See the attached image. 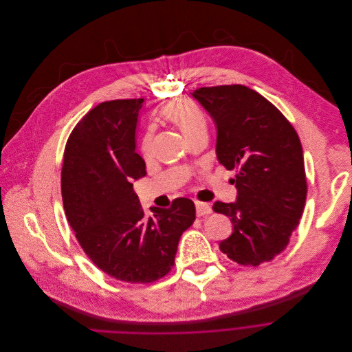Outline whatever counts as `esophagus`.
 Instances as JSON below:
<instances>
[{"mask_svg":"<svg viewBox=\"0 0 352 352\" xmlns=\"http://www.w3.org/2000/svg\"><path fill=\"white\" fill-rule=\"evenodd\" d=\"M195 212H197V217H204V215H208L212 212V208H210V205L208 202L195 201Z\"/></svg>","mask_w":352,"mask_h":352,"instance_id":"obj_1","label":"esophagus"}]
</instances>
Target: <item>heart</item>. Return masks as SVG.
Returning <instances> with one entry per match:
<instances>
[{
    "label": "heart",
    "instance_id": "1",
    "mask_svg": "<svg viewBox=\"0 0 352 352\" xmlns=\"http://www.w3.org/2000/svg\"><path fill=\"white\" fill-rule=\"evenodd\" d=\"M161 115L169 122L175 123L190 140L201 133L208 131V120L205 113L191 101L176 100L166 104L161 109ZM153 151V133L147 131L142 142V153L150 157Z\"/></svg>",
    "mask_w": 352,
    "mask_h": 352
}]
</instances>
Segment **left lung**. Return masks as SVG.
<instances>
[{"label": "left lung", "mask_w": 352, "mask_h": 352, "mask_svg": "<svg viewBox=\"0 0 352 352\" xmlns=\"http://www.w3.org/2000/svg\"><path fill=\"white\" fill-rule=\"evenodd\" d=\"M192 97L217 124L219 162L236 170V202L214 204L215 212L233 223L219 248L239 265L269 262L287 247L305 206L300 137L282 112L250 87H201Z\"/></svg>", "instance_id": "1"}]
</instances>
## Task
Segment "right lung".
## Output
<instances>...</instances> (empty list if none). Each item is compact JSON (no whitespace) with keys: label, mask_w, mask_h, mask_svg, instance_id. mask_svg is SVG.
Returning a JSON list of instances; mask_svg holds the SVG:
<instances>
[{"label":"right lung","mask_w":352,"mask_h":352,"mask_svg":"<svg viewBox=\"0 0 352 352\" xmlns=\"http://www.w3.org/2000/svg\"><path fill=\"white\" fill-rule=\"evenodd\" d=\"M143 98L98 104L70 133L60 173L65 214L93 263L127 283H153L170 272L180 236L195 221L188 198L146 217L131 180L146 176L135 153Z\"/></svg>","instance_id":"obj_1"}]
</instances>
